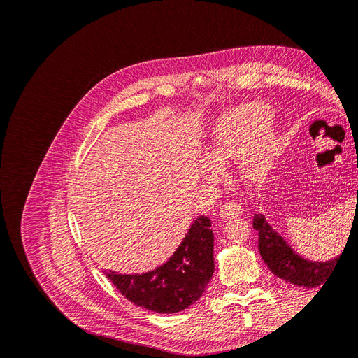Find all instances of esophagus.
<instances>
[{
    "label": "esophagus",
    "mask_w": 358,
    "mask_h": 358,
    "mask_svg": "<svg viewBox=\"0 0 358 358\" xmlns=\"http://www.w3.org/2000/svg\"><path fill=\"white\" fill-rule=\"evenodd\" d=\"M242 213V208L239 203H234V201H227L221 206V210H220V220L225 221L229 218H234V216H239Z\"/></svg>",
    "instance_id": "esophagus-1"
}]
</instances>
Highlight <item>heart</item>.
<instances>
[{
    "label": "heart",
    "instance_id": "heart-1",
    "mask_svg": "<svg viewBox=\"0 0 358 358\" xmlns=\"http://www.w3.org/2000/svg\"><path fill=\"white\" fill-rule=\"evenodd\" d=\"M272 107L264 103H248L224 113L215 125L206 148L208 164L203 176L213 180L216 167L224 161L239 157V173L246 182L262 180L278 157L279 140Z\"/></svg>",
    "mask_w": 358,
    "mask_h": 358
}]
</instances>
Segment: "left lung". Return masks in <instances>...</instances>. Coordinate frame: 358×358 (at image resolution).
<instances>
[{
  "label": "left lung",
  "instance_id": "8db88e82",
  "mask_svg": "<svg viewBox=\"0 0 358 358\" xmlns=\"http://www.w3.org/2000/svg\"><path fill=\"white\" fill-rule=\"evenodd\" d=\"M252 225L258 231V249L264 263L278 278H282L292 285L308 288L322 285L331 275L338 258H341L338 257L326 263L308 262L292 251L282 237L267 224L263 215H255Z\"/></svg>",
  "mask_w": 358,
  "mask_h": 358
}]
</instances>
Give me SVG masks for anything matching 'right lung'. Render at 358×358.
Returning <instances> with one entry per match:
<instances>
[{
  "instance_id": "right-lung-1",
  "label": "right lung",
  "mask_w": 358,
  "mask_h": 358,
  "mask_svg": "<svg viewBox=\"0 0 358 358\" xmlns=\"http://www.w3.org/2000/svg\"><path fill=\"white\" fill-rule=\"evenodd\" d=\"M215 270L210 220L200 216L169 262L143 275L106 272L121 294L134 305L158 313H175L194 305Z\"/></svg>"
}]
</instances>
